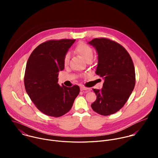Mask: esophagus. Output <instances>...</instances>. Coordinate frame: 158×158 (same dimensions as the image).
I'll return each mask as SVG.
<instances>
[{"instance_id": "34e87169", "label": "esophagus", "mask_w": 158, "mask_h": 158, "mask_svg": "<svg viewBox=\"0 0 158 158\" xmlns=\"http://www.w3.org/2000/svg\"><path fill=\"white\" fill-rule=\"evenodd\" d=\"M80 89H81V91H88V88H87V87H84V86H81V87H80Z\"/></svg>"}]
</instances>
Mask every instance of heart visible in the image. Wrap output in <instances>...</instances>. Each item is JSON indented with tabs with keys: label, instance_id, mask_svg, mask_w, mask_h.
I'll use <instances>...</instances> for the list:
<instances>
[{
	"label": "heart",
	"instance_id": "heart-1",
	"mask_svg": "<svg viewBox=\"0 0 158 158\" xmlns=\"http://www.w3.org/2000/svg\"><path fill=\"white\" fill-rule=\"evenodd\" d=\"M75 51L77 53H78L84 59H85L86 61L92 59L93 56V50L91 48V47L89 46V45L84 42H80L79 43L76 48ZM70 56L69 54H66L63 59V64L65 66L67 65L69 62Z\"/></svg>",
	"mask_w": 158,
	"mask_h": 158
}]
</instances>
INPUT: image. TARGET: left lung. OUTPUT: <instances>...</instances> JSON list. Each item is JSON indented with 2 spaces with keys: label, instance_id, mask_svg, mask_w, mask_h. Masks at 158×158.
I'll return each instance as SVG.
<instances>
[{
  "label": "left lung",
  "instance_id": "8db88e82",
  "mask_svg": "<svg viewBox=\"0 0 158 158\" xmlns=\"http://www.w3.org/2000/svg\"><path fill=\"white\" fill-rule=\"evenodd\" d=\"M98 54L96 74L104 79L101 89H93L97 96L92 109L102 116L116 113L126 104L136 83L132 60L124 47L106 38L89 42Z\"/></svg>",
  "mask_w": 158,
  "mask_h": 158
}]
</instances>
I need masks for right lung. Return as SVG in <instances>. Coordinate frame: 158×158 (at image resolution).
I'll list each match as a JSON object with an SVG mask.
<instances>
[{
  "label": "right lung",
  "instance_id": "1",
  "mask_svg": "<svg viewBox=\"0 0 158 158\" xmlns=\"http://www.w3.org/2000/svg\"><path fill=\"white\" fill-rule=\"evenodd\" d=\"M76 40H50L40 44L27 60L24 75L26 91L36 107L44 114L60 117L71 109L78 96V85L71 87L58 82L64 69L63 59Z\"/></svg>",
  "mask_w": 158,
  "mask_h": 158
}]
</instances>
